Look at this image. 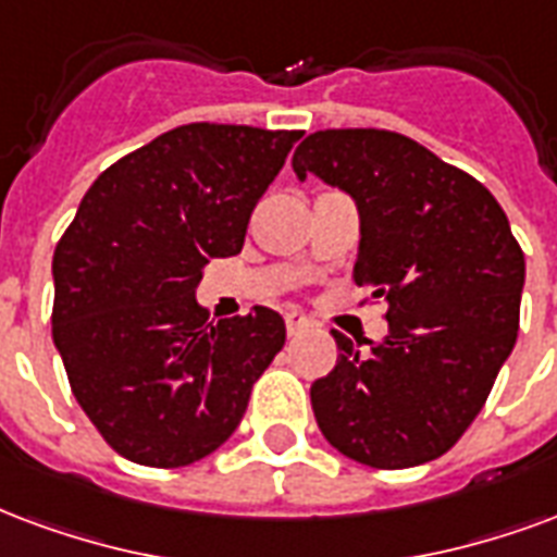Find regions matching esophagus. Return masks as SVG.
Instances as JSON below:
<instances>
[{
    "label": "esophagus",
    "mask_w": 557,
    "mask_h": 557,
    "mask_svg": "<svg viewBox=\"0 0 557 557\" xmlns=\"http://www.w3.org/2000/svg\"><path fill=\"white\" fill-rule=\"evenodd\" d=\"M307 327H310V319H307L304 312H286V331H289V336H298V333L307 331Z\"/></svg>",
    "instance_id": "obj_1"
}]
</instances>
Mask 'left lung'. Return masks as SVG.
Here are the masks:
<instances>
[{
  "mask_svg": "<svg viewBox=\"0 0 557 557\" xmlns=\"http://www.w3.org/2000/svg\"><path fill=\"white\" fill-rule=\"evenodd\" d=\"M292 168L354 197V283L386 300L389 333L312 383V413L336 451L374 469L446 455L487 401L520 331L525 257L508 215L475 176L407 135L324 129Z\"/></svg>",
  "mask_w": 557,
  "mask_h": 557,
  "instance_id": "1",
  "label": "left lung"
}]
</instances>
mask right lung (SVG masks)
<instances>
[{"label": "right lung", "instance_id": "add662e5", "mask_svg": "<svg viewBox=\"0 0 557 557\" xmlns=\"http://www.w3.org/2000/svg\"><path fill=\"white\" fill-rule=\"evenodd\" d=\"M304 132L188 123L106 168L52 257V339L70 389L132 463L188 467L224 446L286 342L280 312L209 321L195 289L236 257Z\"/></svg>", "mask_w": 557, "mask_h": 557}]
</instances>
